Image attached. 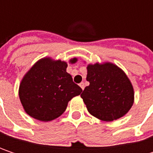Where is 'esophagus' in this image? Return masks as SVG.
I'll use <instances>...</instances> for the list:
<instances>
[{
    "label": "esophagus",
    "mask_w": 153,
    "mask_h": 153,
    "mask_svg": "<svg viewBox=\"0 0 153 153\" xmlns=\"http://www.w3.org/2000/svg\"><path fill=\"white\" fill-rule=\"evenodd\" d=\"M79 87H80V88H81V89L83 90V89H84V88H85L84 82H80V83H79Z\"/></svg>",
    "instance_id": "34e87169"
}]
</instances>
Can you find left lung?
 I'll use <instances>...</instances> for the list:
<instances>
[{
	"label": "left lung",
	"mask_w": 153,
	"mask_h": 153,
	"mask_svg": "<svg viewBox=\"0 0 153 153\" xmlns=\"http://www.w3.org/2000/svg\"><path fill=\"white\" fill-rule=\"evenodd\" d=\"M86 79L89 85L80 97L94 117L109 122L123 117L131 109L135 99L133 85L116 65L110 62L88 64Z\"/></svg>",
	"instance_id": "obj_1"
}]
</instances>
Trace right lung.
I'll list each match as a JSON object with an SVG mask.
<instances>
[{
    "label": "right lung",
    "instance_id": "1",
    "mask_svg": "<svg viewBox=\"0 0 153 153\" xmlns=\"http://www.w3.org/2000/svg\"><path fill=\"white\" fill-rule=\"evenodd\" d=\"M78 61L71 58L70 64ZM67 63L43 57L38 60L24 75L18 96L25 111L41 121H51L61 116L68 102L82 89L66 72Z\"/></svg>",
    "mask_w": 153,
    "mask_h": 153
}]
</instances>
